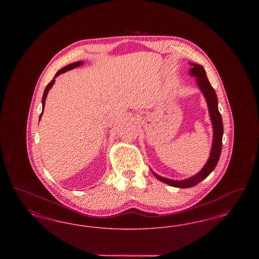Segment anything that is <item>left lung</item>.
Wrapping results in <instances>:
<instances>
[{
    "label": "left lung",
    "mask_w": 259,
    "mask_h": 259,
    "mask_svg": "<svg viewBox=\"0 0 259 259\" xmlns=\"http://www.w3.org/2000/svg\"><path fill=\"white\" fill-rule=\"evenodd\" d=\"M190 66L192 67L190 70V74L196 76L198 87L201 89L202 93L204 94L208 103L209 115H210V119L213 127V141H212L209 160L204 166V168L194 177L185 181H172L169 179H165L163 177L156 175L155 172H152L155 176V178H157L161 182L175 187H180V188H187V187L194 186L198 185L199 183H201L204 179H206L209 174L213 171V169L215 168L218 162L220 160L222 148L223 123H222V114L219 111V107H218L217 93L210 85L204 68L201 65L194 64V63H190Z\"/></svg>",
    "instance_id": "8db88e82"
}]
</instances>
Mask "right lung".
Here are the masks:
<instances>
[{
    "mask_svg": "<svg viewBox=\"0 0 259 259\" xmlns=\"http://www.w3.org/2000/svg\"><path fill=\"white\" fill-rule=\"evenodd\" d=\"M80 65H82V62L78 61L74 62L73 64H70V65H68V66L64 67L63 69L59 70V71L56 73L55 76H54V78H55L56 76H58L59 74H63V73H66L67 71H70V70H73V69L76 68V67H79ZM54 78L50 81V83H49V84L47 85V87H46V89H45V93H44V95H42V111H44V108H45V103H46V99H47V96H48V93H49L50 88H51V87L53 85V83H54V81H55V79H54ZM42 111H41V113H40V115H39V118H40V116H41V114H42Z\"/></svg>",
    "mask_w": 259,
    "mask_h": 259,
    "instance_id": "add662e5",
    "label": "right lung"
}]
</instances>
